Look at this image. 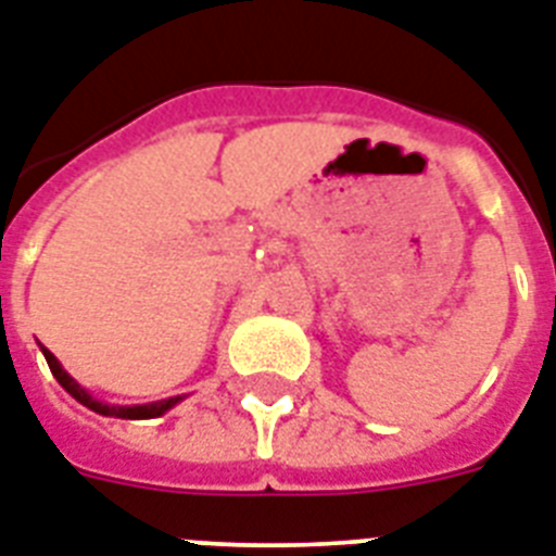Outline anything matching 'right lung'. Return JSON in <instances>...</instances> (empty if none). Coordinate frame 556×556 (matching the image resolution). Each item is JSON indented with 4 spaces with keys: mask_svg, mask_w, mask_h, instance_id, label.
I'll use <instances>...</instances> for the list:
<instances>
[{
    "mask_svg": "<svg viewBox=\"0 0 556 556\" xmlns=\"http://www.w3.org/2000/svg\"><path fill=\"white\" fill-rule=\"evenodd\" d=\"M42 355H46L51 375L60 380V387H63L68 395L77 397L83 406H89V409H94V413H100V415H115V418H155V415H164L169 406H176L178 401H181V397H167V401H155V404H147V406H109V404H100V401H94V397H91L86 389H80V383H77V380H72L68 375H65L63 366L56 364V357L51 355L46 346H42Z\"/></svg>",
    "mask_w": 556,
    "mask_h": 556,
    "instance_id": "right-lung-1",
    "label": "right lung"
}]
</instances>
